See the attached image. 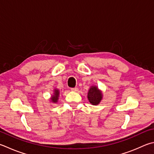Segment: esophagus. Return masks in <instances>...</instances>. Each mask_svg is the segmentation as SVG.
Segmentation results:
<instances>
[{
    "label": "esophagus",
    "mask_w": 154,
    "mask_h": 154,
    "mask_svg": "<svg viewBox=\"0 0 154 154\" xmlns=\"http://www.w3.org/2000/svg\"><path fill=\"white\" fill-rule=\"evenodd\" d=\"M78 91V89L77 88H71V91L72 92H77Z\"/></svg>",
    "instance_id": "34e87169"
}]
</instances>
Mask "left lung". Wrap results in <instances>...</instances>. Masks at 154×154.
I'll return each instance as SVG.
<instances>
[{
  "mask_svg": "<svg viewBox=\"0 0 154 154\" xmlns=\"http://www.w3.org/2000/svg\"><path fill=\"white\" fill-rule=\"evenodd\" d=\"M87 97L92 105H98L103 100V92L96 85H92L90 87Z\"/></svg>",
  "mask_w": 154,
  "mask_h": 154,
  "instance_id": "1",
  "label": "left lung"
}]
</instances>
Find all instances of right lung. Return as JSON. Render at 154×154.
Masks as SVG:
<instances>
[{"mask_svg": "<svg viewBox=\"0 0 154 154\" xmlns=\"http://www.w3.org/2000/svg\"><path fill=\"white\" fill-rule=\"evenodd\" d=\"M53 94L51 96L50 98V102L52 103H57L58 102L59 97H60V90L58 88H54V89Z\"/></svg>", "mask_w": 154, "mask_h": 154, "instance_id": "1", "label": "right lung"}]
</instances>
